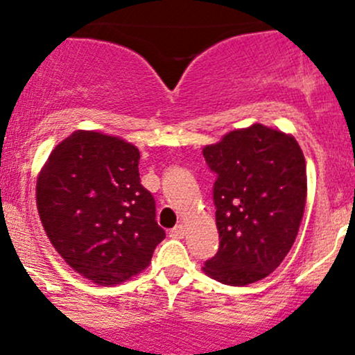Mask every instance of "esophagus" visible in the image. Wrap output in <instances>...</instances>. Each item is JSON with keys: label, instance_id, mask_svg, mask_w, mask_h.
Returning <instances> with one entry per match:
<instances>
[{"label": "esophagus", "instance_id": "1", "mask_svg": "<svg viewBox=\"0 0 355 355\" xmlns=\"http://www.w3.org/2000/svg\"><path fill=\"white\" fill-rule=\"evenodd\" d=\"M183 235H185V229H183V225H177L170 230V237L172 239H183Z\"/></svg>", "mask_w": 355, "mask_h": 355}]
</instances>
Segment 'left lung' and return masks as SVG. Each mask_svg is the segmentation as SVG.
I'll return each mask as SVG.
<instances>
[{
	"label": "left lung",
	"instance_id": "obj_1",
	"mask_svg": "<svg viewBox=\"0 0 355 355\" xmlns=\"http://www.w3.org/2000/svg\"><path fill=\"white\" fill-rule=\"evenodd\" d=\"M214 183L217 254L203 272L227 285L266 279L294 245L304 217L307 173L294 137L255 123L203 148Z\"/></svg>",
	"mask_w": 355,
	"mask_h": 355
}]
</instances>
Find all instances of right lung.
<instances>
[{
    "instance_id": "right-lung-1",
    "label": "right lung",
    "mask_w": 355,
    "mask_h": 355,
    "mask_svg": "<svg viewBox=\"0 0 355 355\" xmlns=\"http://www.w3.org/2000/svg\"><path fill=\"white\" fill-rule=\"evenodd\" d=\"M138 160L128 141L78 130L56 145L36 182V207L53 247L98 285L137 275L165 239Z\"/></svg>"
}]
</instances>
